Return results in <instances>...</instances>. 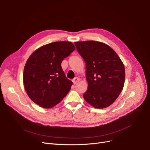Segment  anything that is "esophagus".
Wrapping results in <instances>:
<instances>
[{
  "label": "esophagus",
  "instance_id": "esophagus-1",
  "mask_svg": "<svg viewBox=\"0 0 150 150\" xmlns=\"http://www.w3.org/2000/svg\"><path fill=\"white\" fill-rule=\"evenodd\" d=\"M79 81H80V79H79V78H78V77H75L74 79L73 80V82L74 84H76V83H77L78 82H79Z\"/></svg>",
  "mask_w": 150,
  "mask_h": 150
}]
</instances>
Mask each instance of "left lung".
<instances>
[{"label": "left lung", "instance_id": "1", "mask_svg": "<svg viewBox=\"0 0 150 150\" xmlns=\"http://www.w3.org/2000/svg\"><path fill=\"white\" fill-rule=\"evenodd\" d=\"M86 64L88 89L83 95L97 109L108 108L121 93L125 80L124 64L109 46L96 41L75 42Z\"/></svg>", "mask_w": 150, "mask_h": 150}]
</instances>
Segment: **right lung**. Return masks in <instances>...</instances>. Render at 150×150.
I'll return each mask as SVG.
<instances>
[{"label": "right lung", "mask_w": 150, "mask_h": 150, "mask_svg": "<svg viewBox=\"0 0 150 150\" xmlns=\"http://www.w3.org/2000/svg\"><path fill=\"white\" fill-rule=\"evenodd\" d=\"M74 50L71 42L56 41L30 55L24 67L23 82L27 94L35 104L52 108L67 96L73 82L67 78L61 63Z\"/></svg>", "instance_id": "add662e5"}]
</instances>
